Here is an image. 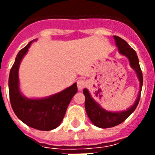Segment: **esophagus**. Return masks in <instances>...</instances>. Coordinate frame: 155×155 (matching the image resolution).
<instances>
[{
    "instance_id": "1",
    "label": "esophagus",
    "mask_w": 155,
    "mask_h": 155,
    "mask_svg": "<svg viewBox=\"0 0 155 155\" xmlns=\"http://www.w3.org/2000/svg\"><path fill=\"white\" fill-rule=\"evenodd\" d=\"M87 85V82L83 79H80L77 80V87L79 90H82Z\"/></svg>"
}]
</instances>
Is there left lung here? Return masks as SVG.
<instances>
[{
  "instance_id": "1",
  "label": "left lung",
  "mask_w": 155,
  "mask_h": 155,
  "mask_svg": "<svg viewBox=\"0 0 155 155\" xmlns=\"http://www.w3.org/2000/svg\"><path fill=\"white\" fill-rule=\"evenodd\" d=\"M113 38L115 39L116 46L119 50V53L127 57L130 61V67L135 71L137 74L140 82V90L136 101L127 110L120 111V112H109L102 108L99 104L95 101L94 99L90 95L88 90L86 88L84 89L83 92L85 96V109L87 117L96 126L103 129L116 126L122 123L126 118L129 117V116L135 110V108H137V104L139 103L142 84H143L142 72L140 68L139 61L136 51L131 48L127 42H125L121 38L118 36H113Z\"/></svg>"
}]
</instances>
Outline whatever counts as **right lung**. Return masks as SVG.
Masks as SVG:
<instances>
[{
    "label": "right lung",
    "instance_id": "add662e5",
    "mask_svg": "<svg viewBox=\"0 0 155 155\" xmlns=\"http://www.w3.org/2000/svg\"><path fill=\"white\" fill-rule=\"evenodd\" d=\"M34 41L18 52L8 77L9 99L16 116L25 125L38 130L49 131L60 125L74 95L77 92L76 83L50 97L42 99H30L24 97L19 88L18 70L21 61L27 53Z\"/></svg>",
    "mask_w": 155,
    "mask_h": 155
}]
</instances>
